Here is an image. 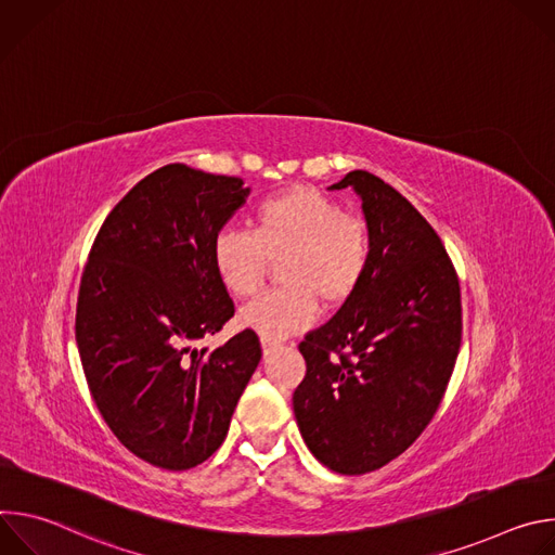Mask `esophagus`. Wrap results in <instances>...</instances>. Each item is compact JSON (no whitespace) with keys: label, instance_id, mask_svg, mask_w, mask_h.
Returning <instances> with one entry per match:
<instances>
[{"label":"esophagus","instance_id":"obj_1","mask_svg":"<svg viewBox=\"0 0 555 555\" xmlns=\"http://www.w3.org/2000/svg\"><path fill=\"white\" fill-rule=\"evenodd\" d=\"M261 347H263V353L268 356L270 351H274V349L279 347V343H276V340H268V338H261Z\"/></svg>","mask_w":555,"mask_h":555}]
</instances>
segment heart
Instances as JSON below:
<instances>
[{
  "instance_id": "b5f03b06",
  "label": "heart",
  "mask_w": 555,
  "mask_h": 555,
  "mask_svg": "<svg viewBox=\"0 0 555 555\" xmlns=\"http://www.w3.org/2000/svg\"><path fill=\"white\" fill-rule=\"evenodd\" d=\"M285 285L263 292L240 311V323L281 340L315 319L319 298L336 305L362 283L371 261V232L362 217L313 186H292L261 199L250 230L223 228L212 242V268L228 292L253 296L279 259Z\"/></svg>"
}]
</instances>
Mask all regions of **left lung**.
<instances>
[{"mask_svg": "<svg viewBox=\"0 0 555 555\" xmlns=\"http://www.w3.org/2000/svg\"><path fill=\"white\" fill-rule=\"evenodd\" d=\"M371 232V261L334 319L298 345V430L338 474L373 472L430 424L461 347V287L435 228L390 184L351 171Z\"/></svg>", "mask_w": 555, "mask_h": 555, "instance_id": "1", "label": "left lung"}]
</instances>
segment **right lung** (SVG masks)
I'll return each instance as SVG.
<instances>
[{
    "label": "right lung",
    "mask_w": 555,
    "mask_h": 555,
    "mask_svg": "<svg viewBox=\"0 0 555 555\" xmlns=\"http://www.w3.org/2000/svg\"><path fill=\"white\" fill-rule=\"evenodd\" d=\"M248 193L242 178L167 165L114 206L90 250L78 356L105 424L151 465L204 463L261 360L253 330L212 351L191 349L234 315L212 242Z\"/></svg>",
    "instance_id": "1"
}]
</instances>
